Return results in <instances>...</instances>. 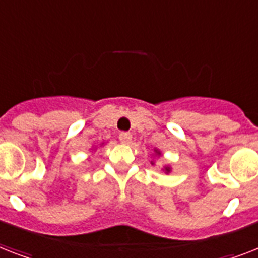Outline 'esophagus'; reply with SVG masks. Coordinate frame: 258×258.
<instances>
[{"label":"esophagus","mask_w":258,"mask_h":258,"mask_svg":"<svg viewBox=\"0 0 258 258\" xmlns=\"http://www.w3.org/2000/svg\"><path fill=\"white\" fill-rule=\"evenodd\" d=\"M131 139H133V135L130 133H121L120 135H119V141H120L121 143H124V145L131 143Z\"/></svg>","instance_id":"34e87169"}]
</instances>
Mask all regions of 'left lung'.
Wrapping results in <instances>:
<instances>
[{
	"label": "left lung",
	"instance_id": "8db88e82",
	"mask_svg": "<svg viewBox=\"0 0 258 258\" xmlns=\"http://www.w3.org/2000/svg\"><path fill=\"white\" fill-rule=\"evenodd\" d=\"M154 153H155V155H158V157H161V155H162V153L158 149H154ZM151 165H153V166L155 165V162L151 161ZM162 170H163V171H165L166 174H170V172H171V167H170L169 165H166L165 167H163V169H162Z\"/></svg>",
	"mask_w": 258,
	"mask_h": 258
}]
</instances>
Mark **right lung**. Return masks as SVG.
<instances>
[{
    "instance_id": "right-lung-1",
    "label": "right lung",
    "mask_w": 258,
    "mask_h": 258,
    "mask_svg": "<svg viewBox=\"0 0 258 258\" xmlns=\"http://www.w3.org/2000/svg\"><path fill=\"white\" fill-rule=\"evenodd\" d=\"M103 145H104V142H103V143H101V145H100V146H103ZM93 150H96V149H93Z\"/></svg>"
}]
</instances>
